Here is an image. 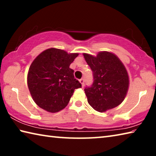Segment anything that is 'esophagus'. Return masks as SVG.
<instances>
[{
	"mask_svg": "<svg viewBox=\"0 0 156 156\" xmlns=\"http://www.w3.org/2000/svg\"><path fill=\"white\" fill-rule=\"evenodd\" d=\"M79 81H80V83H81V84H82V87H84V78H81L80 80H79Z\"/></svg>",
	"mask_w": 156,
	"mask_h": 156,
	"instance_id": "esophagus-1",
	"label": "esophagus"
}]
</instances>
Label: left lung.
I'll list each match as a JSON object with an SVG mask.
<instances>
[{
    "label": "left lung",
    "mask_w": 156,
    "mask_h": 156,
    "mask_svg": "<svg viewBox=\"0 0 156 156\" xmlns=\"http://www.w3.org/2000/svg\"><path fill=\"white\" fill-rule=\"evenodd\" d=\"M83 56L94 76L92 85L84 89L88 103L101 113L120 105L129 85V75L123 63L109 51H100L96 56L84 53Z\"/></svg>",
    "instance_id": "1"
}]
</instances>
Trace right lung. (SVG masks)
<instances>
[{
    "label": "right lung",
    "mask_w": 156,
    "mask_h": 156,
    "mask_svg": "<svg viewBox=\"0 0 156 156\" xmlns=\"http://www.w3.org/2000/svg\"><path fill=\"white\" fill-rule=\"evenodd\" d=\"M78 53L68 54L62 49L43 51L31 63L27 84L36 104L48 112H58L65 108L76 89L81 84L69 68Z\"/></svg>",
    "instance_id": "add662e5"
}]
</instances>
